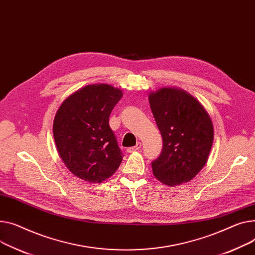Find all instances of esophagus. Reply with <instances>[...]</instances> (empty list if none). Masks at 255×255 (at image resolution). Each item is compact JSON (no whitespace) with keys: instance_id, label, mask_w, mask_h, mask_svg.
<instances>
[{"instance_id":"esophagus-1","label":"esophagus","mask_w":255,"mask_h":255,"mask_svg":"<svg viewBox=\"0 0 255 255\" xmlns=\"http://www.w3.org/2000/svg\"><path fill=\"white\" fill-rule=\"evenodd\" d=\"M140 147H141V143H140V142H137V143H136V145L131 146V147H128V148H127V151H128V152H134V151L138 150Z\"/></svg>"}]
</instances>
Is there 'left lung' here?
<instances>
[{
	"label": "left lung",
	"mask_w": 255,
	"mask_h": 255,
	"mask_svg": "<svg viewBox=\"0 0 255 255\" xmlns=\"http://www.w3.org/2000/svg\"><path fill=\"white\" fill-rule=\"evenodd\" d=\"M148 101L163 138L161 155L151 163L152 174L169 186L189 182L208 161L214 137L211 118L180 88L152 91Z\"/></svg>",
	"instance_id": "1"
}]
</instances>
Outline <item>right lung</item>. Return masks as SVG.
I'll use <instances>...</instances> for the list:
<instances>
[{"instance_id":"add662e5","label":"right lung","mask_w":255,"mask_h":255,"mask_svg":"<svg viewBox=\"0 0 255 255\" xmlns=\"http://www.w3.org/2000/svg\"><path fill=\"white\" fill-rule=\"evenodd\" d=\"M122 90L109 84L87 85L67 96L53 121V136L66 168L91 183L110 178L120 166L123 152L109 118Z\"/></svg>"}]
</instances>
